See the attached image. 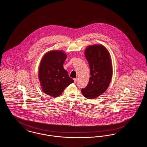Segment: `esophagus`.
Returning a JSON list of instances; mask_svg holds the SVG:
<instances>
[{
	"label": "esophagus",
	"mask_w": 147,
	"mask_h": 147,
	"mask_svg": "<svg viewBox=\"0 0 147 147\" xmlns=\"http://www.w3.org/2000/svg\"><path fill=\"white\" fill-rule=\"evenodd\" d=\"M77 80H78V78H74V83H75L77 82Z\"/></svg>",
	"instance_id": "obj_1"
}]
</instances>
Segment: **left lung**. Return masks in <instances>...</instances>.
<instances>
[{"label":"left lung","instance_id":"obj_1","mask_svg":"<svg viewBox=\"0 0 147 147\" xmlns=\"http://www.w3.org/2000/svg\"><path fill=\"white\" fill-rule=\"evenodd\" d=\"M85 56L90 67V79L88 85L81 90L88 99L97 98L109 87L112 76L110 55L102 45H92L85 51Z\"/></svg>","mask_w":147,"mask_h":147}]
</instances>
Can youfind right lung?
I'll return each instance as SVG.
<instances>
[{"instance_id": "1", "label": "right lung", "mask_w": 147, "mask_h": 147, "mask_svg": "<svg viewBox=\"0 0 147 147\" xmlns=\"http://www.w3.org/2000/svg\"><path fill=\"white\" fill-rule=\"evenodd\" d=\"M66 58L62 51H52L45 55L40 63L38 79L42 91L53 98L61 95L69 85L74 83L63 68Z\"/></svg>"}]
</instances>
